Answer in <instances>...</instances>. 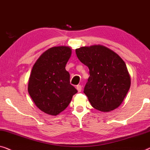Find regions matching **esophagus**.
<instances>
[{
    "label": "esophagus",
    "instance_id": "1",
    "mask_svg": "<svg viewBox=\"0 0 150 150\" xmlns=\"http://www.w3.org/2000/svg\"><path fill=\"white\" fill-rule=\"evenodd\" d=\"M76 88H77V91L78 92H80L81 91V89H82V86L81 85H78L77 86V87H76Z\"/></svg>",
    "mask_w": 150,
    "mask_h": 150
}]
</instances>
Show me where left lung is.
I'll use <instances>...</instances> for the list:
<instances>
[{"mask_svg": "<svg viewBox=\"0 0 150 150\" xmlns=\"http://www.w3.org/2000/svg\"><path fill=\"white\" fill-rule=\"evenodd\" d=\"M75 52L80 62L89 69L83 92L92 106L103 112L117 109L130 87V76L124 60L102 45L81 47Z\"/></svg>", "mask_w": 150, "mask_h": 150, "instance_id": "obj_1", "label": "left lung"}]
</instances>
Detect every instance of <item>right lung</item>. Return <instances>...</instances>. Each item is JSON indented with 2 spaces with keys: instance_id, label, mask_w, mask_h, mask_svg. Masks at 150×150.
I'll return each instance as SVG.
<instances>
[{
  "instance_id": "add662e5",
  "label": "right lung",
  "mask_w": 150,
  "mask_h": 150,
  "mask_svg": "<svg viewBox=\"0 0 150 150\" xmlns=\"http://www.w3.org/2000/svg\"><path fill=\"white\" fill-rule=\"evenodd\" d=\"M71 53L69 46L51 47L33 65L28 92L36 106L48 115H57L64 111L77 92L65 69Z\"/></svg>"
}]
</instances>
